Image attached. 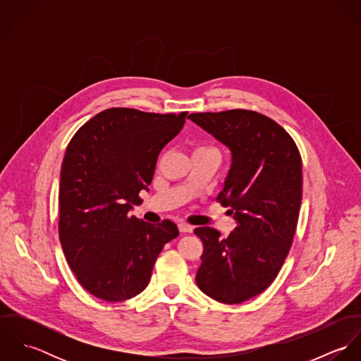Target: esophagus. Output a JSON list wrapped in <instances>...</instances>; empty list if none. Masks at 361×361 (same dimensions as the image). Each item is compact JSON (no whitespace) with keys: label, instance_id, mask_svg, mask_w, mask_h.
Returning <instances> with one entry per match:
<instances>
[{"label":"esophagus","instance_id":"esophagus-1","mask_svg":"<svg viewBox=\"0 0 361 361\" xmlns=\"http://www.w3.org/2000/svg\"><path fill=\"white\" fill-rule=\"evenodd\" d=\"M178 228H179V231H180L182 233H192V232H193V226L189 225V224H185V222H180V224L178 225Z\"/></svg>","mask_w":361,"mask_h":361}]
</instances>
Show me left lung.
<instances>
[{"mask_svg":"<svg viewBox=\"0 0 361 361\" xmlns=\"http://www.w3.org/2000/svg\"><path fill=\"white\" fill-rule=\"evenodd\" d=\"M188 118L231 150L216 200L238 224L225 239L209 226L195 229L204 246L196 283L216 302L239 305L274 282L289 253L302 203V157L290 135L256 111Z\"/></svg>","mask_w":361,"mask_h":361,"instance_id":"8db88e82","label":"left lung"}]
</instances>
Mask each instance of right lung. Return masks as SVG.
I'll list each match as a JSON object with an SVG mask.
<instances>
[{
  "instance_id": "add662e5",
  "label": "right lung",
  "mask_w": 361,
  "mask_h": 361,
  "mask_svg": "<svg viewBox=\"0 0 361 361\" xmlns=\"http://www.w3.org/2000/svg\"><path fill=\"white\" fill-rule=\"evenodd\" d=\"M188 112L109 108L69 142L61 168L58 232L79 283L105 302L135 298L149 285L155 259L179 235L165 219L129 215L153 180L159 152L182 130Z\"/></svg>"
}]
</instances>
